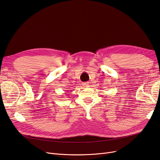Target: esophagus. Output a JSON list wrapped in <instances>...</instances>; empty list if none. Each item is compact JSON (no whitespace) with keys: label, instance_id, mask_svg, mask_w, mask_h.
<instances>
[{"label":"esophagus","instance_id":"obj_1","mask_svg":"<svg viewBox=\"0 0 160 160\" xmlns=\"http://www.w3.org/2000/svg\"><path fill=\"white\" fill-rule=\"evenodd\" d=\"M83 86H88V84H87V83H83Z\"/></svg>","mask_w":160,"mask_h":160}]
</instances>
